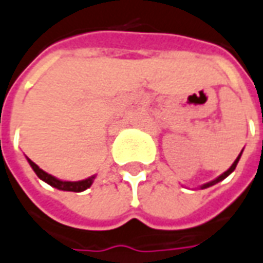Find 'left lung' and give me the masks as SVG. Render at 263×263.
Returning <instances> with one entry per match:
<instances>
[{"label":"left lung","mask_w":263,"mask_h":263,"mask_svg":"<svg viewBox=\"0 0 263 263\" xmlns=\"http://www.w3.org/2000/svg\"><path fill=\"white\" fill-rule=\"evenodd\" d=\"M242 152H243V150H242ZM242 152H240V155H242ZM240 155H239L238 157H236V160H235V162H233V164H232V166H231V167H229V169L226 170L225 173H222V175H220V176L216 177V179H215V180H212V182H209V183H204V184H202V186H200V189H206V187H211V186H213V184L219 183V182H220V180H223V179H225V177L229 176V175H231L232 172H233V170L236 169V164H238L239 159H240Z\"/></svg>","instance_id":"8db88e82"}]
</instances>
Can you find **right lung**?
Listing matches in <instances>:
<instances>
[{
	"mask_svg": "<svg viewBox=\"0 0 263 263\" xmlns=\"http://www.w3.org/2000/svg\"><path fill=\"white\" fill-rule=\"evenodd\" d=\"M27 160L30 163V166L32 167V170L35 172V175H37L41 180H44L45 183H48L52 187H55V189L59 190H66V192H83V190L88 189L91 184H93V180L96 176L88 177V179H84V180H79V182H64V180H60L57 177L51 176V175H48L47 172H44L43 169H40L35 163L30 160L28 157H27Z\"/></svg>",
	"mask_w": 263,
	"mask_h": 263,
	"instance_id": "add662e5",
	"label": "right lung"
}]
</instances>
